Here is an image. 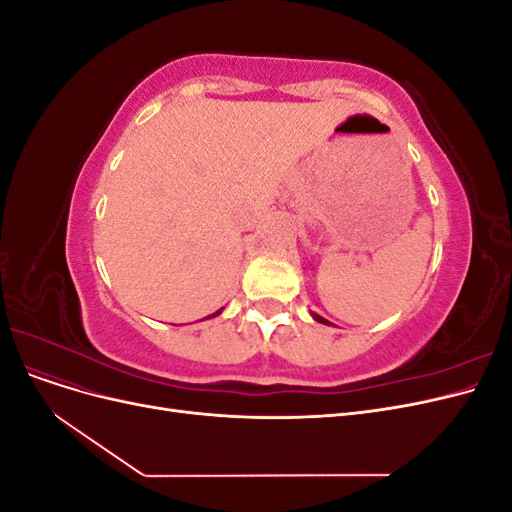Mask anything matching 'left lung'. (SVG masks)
<instances>
[{
    "mask_svg": "<svg viewBox=\"0 0 512 512\" xmlns=\"http://www.w3.org/2000/svg\"><path fill=\"white\" fill-rule=\"evenodd\" d=\"M314 318H316V320H318V322H322V324H329V322H327V320H324V318H322V316H318V314H314Z\"/></svg>",
    "mask_w": 512,
    "mask_h": 512,
    "instance_id": "obj_1",
    "label": "left lung"
}]
</instances>
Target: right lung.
Listing matches in <instances>:
<instances>
[{
	"label": "right lung",
	"instance_id": "add662e5",
	"mask_svg": "<svg viewBox=\"0 0 512 512\" xmlns=\"http://www.w3.org/2000/svg\"><path fill=\"white\" fill-rule=\"evenodd\" d=\"M220 312H222V309H220ZM220 312H215V314H213V316H218V314H220ZM209 318H211V316H209Z\"/></svg>",
	"mask_w": 512,
	"mask_h": 512
}]
</instances>
